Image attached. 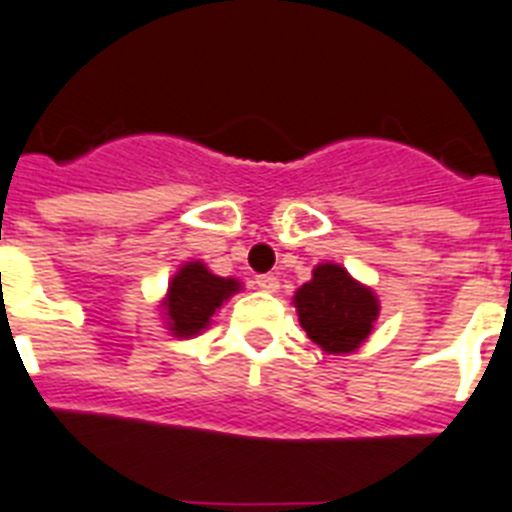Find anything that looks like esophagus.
<instances>
[{"label":"esophagus","instance_id":"1","mask_svg":"<svg viewBox=\"0 0 512 512\" xmlns=\"http://www.w3.org/2000/svg\"><path fill=\"white\" fill-rule=\"evenodd\" d=\"M255 283L263 291H270V294H273V291H278V278L270 276V273H265V276H257Z\"/></svg>","mask_w":512,"mask_h":512}]
</instances>
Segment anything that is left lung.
Listing matches in <instances>:
<instances>
[{
    "label": "left lung",
    "mask_w": 512,
    "mask_h": 512,
    "mask_svg": "<svg viewBox=\"0 0 512 512\" xmlns=\"http://www.w3.org/2000/svg\"><path fill=\"white\" fill-rule=\"evenodd\" d=\"M299 325L328 354H351L369 338L380 315L375 291L336 263H320L294 294Z\"/></svg>",
    "instance_id": "left-lung-1"
}]
</instances>
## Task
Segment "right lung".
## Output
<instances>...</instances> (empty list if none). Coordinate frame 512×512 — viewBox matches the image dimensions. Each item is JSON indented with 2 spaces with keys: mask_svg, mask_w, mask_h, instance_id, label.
<instances>
[{
  "mask_svg": "<svg viewBox=\"0 0 512 512\" xmlns=\"http://www.w3.org/2000/svg\"><path fill=\"white\" fill-rule=\"evenodd\" d=\"M242 289L236 278H221L210 273L200 260L184 263L169 281L166 299L161 302L171 336L190 338L210 325V317L226 299Z\"/></svg>",
  "mask_w": 512,
  "mask_h": 512,
  "instance_id": "right-lung-1",
  "label": "right lung"
}]
</instances>
